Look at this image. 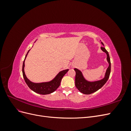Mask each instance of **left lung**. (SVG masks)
<instances>
[{
	"instance_id": "left-lung-1",
	"label": "left lung",
	"mask_w": 131,
	"mask_h": 131,
	"mask_svg": "<svg viewBox=\"0 0 131 131\" xmlns=\"http://www.w3.org/2000/svg\"><path fill=\"white\" fill-rule=\"evenodd\" d=\"M101 43L104 46L103 43L101 42ZM101 49L106 54V59L109 63V67L106 70L104 78L98 81H89L85 79L80 70L77 68L74 69V70L76 72L75 79V86L80 92L84 94H90L96 92L105 84L109 78L111 71V63L109 55L108 52L104 47H101Z\"/></svg>"
}]
</instances>
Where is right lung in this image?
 <instances>
[{
    "label": "right lung",
    "mask_w": 131,
    "mask_h": 131,
    "mask_svg": "<svg viewBox=\"0 0 131 131\" xmlns=\"http://www.w3.org/2000/svg\"><path fill=\"white\" fill-rule=\"evenodd\" d=\"M30 50L28 51L26 55L25 60L23 63L22 66V73L23 77L24 78L25 81L28 86L29 87L30 89H31L34 92L40 94H48L53 92L56 91L58 87L60 85L61 81L63 76L68 72L69 69H66L62 70L59 72L53 80L49 82H41V83H34L30 81L26 77L25 73L24 68H25V59L27 57L28 53Z\"/></svg>",
    "instance_id": "obj_1"
}]
</instances>
